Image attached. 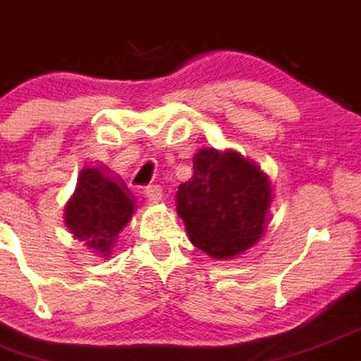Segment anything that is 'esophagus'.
Segmentation results:
<instances>
[{
    "label": "esophagus",
    "instance_id": "1",
    "mask_svg": "<svg viewBox=\"0 0 361 361\" xmlns=\"http://www.w3.org/2000/svg\"><path fill=\"white\" fill-rule=\"evenodd\" d=\"M143 192L148 197V201L152 202H159L164 197V191H161L160 185H148V188H145Z\"/></svg>",
    "mask_w": 361,
    "mask_h": 361
}]
</instances>
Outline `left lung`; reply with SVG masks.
<instances>
[{"label": "left lung", "instance_id": "obj_1", "mask_svg": "<svg viewBox=\"0 0 361 361\" xmlns=\"http://www.w3.org/2000/svg\"><path fill=\"white\" fill-rule=\"evenodd\" d=\"M192 167L176 196L189 238L212 257L238 256L264 232L273 196L268 177L237 152L212 148L200 149Z\"/></svg>", "mask_w": 361, "mask_h": 361}]
</instances>
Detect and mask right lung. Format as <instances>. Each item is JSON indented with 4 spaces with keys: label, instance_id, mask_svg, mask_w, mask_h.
Here are the masks:
<instances>
[{
    "label": "right lung",
    "instance_id": "obj_1",
    "mask_svg": "<svg viewBox=\"0 0 361 361\" xmlns=\"http://www.w3.org/2000/svg\"><path fill=\"white\" fill-rule=\"evenodd\" d=\"M135 208V196L123 180L111 179L100 169H83L75 194L64 208V221L78 240L109 257Z\"/></svg>",
    "mask_w": 361,
    "mask_h": 361
}]
</instances>
